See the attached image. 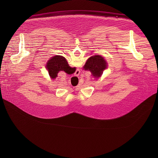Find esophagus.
Listing matches in <instances>:
<instances>
[{
	"label": "esophagus",
	"mask_w": 158,
	"mask_h": 158,
	"mask_svg": "<svg viewBox=\"0 0 158 158\" xmlns=\"http://www.w3.org/2000/svg\"><path fill=\"white\" fill-rule=\"evenodd\" d=\"M79 73H80V71H79ZM79 74H78V75H79Z\"/></svg>",
	"instance_id": "1"
}]
</instances>
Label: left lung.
Instances as JSON below:
<instances>
[{"label":"left lung","mask_w":158,"mask_h":158,"mask_svg":"<svg viewBox=\"0 0 158 158\" xmlns=\"http://www.w3.org/2000/svg\"><path fill=\"white\" fill-rule=\"evenodd\" d=\"M107 67V62L101 56H94L89 57L84 66L85 70L89 71L94 77H99L103 71Z\"/></svg>","instance_id":"left-lung-1"}]
</instances>
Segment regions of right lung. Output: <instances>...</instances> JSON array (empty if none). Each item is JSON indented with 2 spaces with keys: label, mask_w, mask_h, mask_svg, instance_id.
Masks as SVG:
<instances>
[{
  "label": "right lung",
  "mask_w": 158,
  "mask_h": 158,
  "mask_svg": "<svg viewBox=\"0 0 158 158\" xmlns=\"http://www.w3.org/2000/svg\"><path fill=\"white\" fill-rule=\"evenodd\" d=\"M46 67L52 79H55L60 71H64L67 74L73 72V68H71L65 59L61 56H56L52 57L48 62Z\"/></svg>",
  "instance_id": "1"
}]
</instances>
